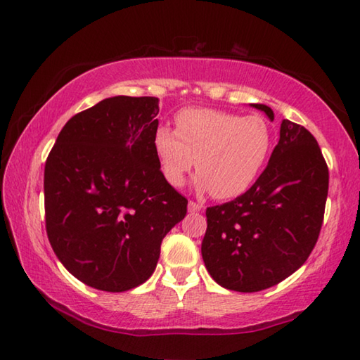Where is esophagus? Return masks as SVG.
<instances>
[{"mask_svg":"<svg viewBox=\"0 0 360 360\" xmlns=\"http://www.w3.org/2000/svg\"><path fill=\"white\" fill-rule=\"evenodd\" d=\"M203 205L200 203H195V202H188V211L191 212H198V211H203Z\"/></svg>","mask_w":360,"mask_h":360,"instance_id":"34e87169","label":"esophagus"}]
</instances>
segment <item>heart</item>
<instances>
[{
    "label": "heart",
    "instance_id": "b5f03b06",
    "mask_svg": "<svg viewBox=\"0 0 360 360\" xmlns=\"http://www.w3.org/2000/svg\"><path fill=\"white\" fill-rule=\"evenodd\" d=\"M152 146L168 184H184L197 158V191L230 200L248 192L264 173L273 133L260 115L188 108L176 115V130L157 127Z\"/></svg>",
    "mask_w": 360,
    "mask_h": 360
}]
</instances>
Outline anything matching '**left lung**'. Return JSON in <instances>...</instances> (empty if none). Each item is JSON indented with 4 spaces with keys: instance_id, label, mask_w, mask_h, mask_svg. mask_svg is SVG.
Masks as SVG:
<instances>
[{
    "instance_id": "left-lung-1",
    "label": "left lung",
    "mask_w": 360,
    "mask_h": 360,
    "mask_svg": "<svg viewBox=\"0 0 360 360\" xmlns=\"http://www.w3.org/2000/svg\"><path fill=\"white\" fill-rule=\"evenodd\" d=\"M252 108L273 120V109ZM328 192V168L314 136L288 119L255 184L233 202L206 210L202 255L225 289L259 292L298 270L318 241Z\"/></svg>"
}]
</instances>
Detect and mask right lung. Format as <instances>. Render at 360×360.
<instances>
[{
    "mask_svg": "<svg viewBox=\"0 0 360 360\" xmlns=\"http://www.w3.org/2000/svg\"><path fill=\"white\" fill-rule=\"evenodd\" d=\"M155 96H111L66 122L44 168L46 230L79 281L124 292L154 273L187 200L162 176L152 146Z\"/></svg>",
    "mask_w": 360,
    "mask_h": 360,
    "instance_id": "1",
    "label": "right lung"
}]
</instances>
